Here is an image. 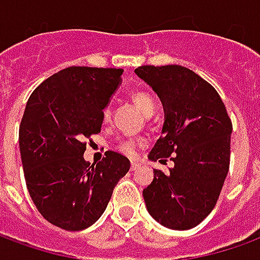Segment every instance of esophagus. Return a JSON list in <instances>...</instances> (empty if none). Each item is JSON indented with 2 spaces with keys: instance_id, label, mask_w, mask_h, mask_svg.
Here are the masks:
<instances>
[{
  "instance_id": "obj_1",
  "label": "esophagus",
  "mask_w": 260,
  "mask_h": 260,
  "mask_svg": "<svg viewBox=\"0 0 260 260\" xmlns=\"http://www.w3.org/2000/svg\"><path fill=\"white\" fill-rule=\"evenodd\" d=\"M139 166H141L139 163H136V161H132V163H131V170H132V171H135V170L139 169Z\"/></svg>"
}]
</instances>
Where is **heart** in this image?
Segmentation results:
<instances>
[{
  "label": "heart",
  "instance_id": "heart-1",
  "mask_svg": "<svg viewBox=\"0 0 260 260\" xmlns=\"http://www.w3.org/2000/svg\"><path fill=\"white\" fill-rule=\"evenodd\" d=\"M132 102L135 103L138 108L141 110L142 113L145 114L146 117H150L153 113H154V108H156V104H154V100H153V97L146 93V91H134L132 93ZM111 118V107L107 106V107L103 110V121L104 122H108ZM143 141L142 139H136V138H126V139H122V141L119 142L118 145H117V149H118L119 152L125 154V156H128V157H132V156H135L136 149L139 145H142Z\"/></svg>",
  "mask_w": 260,
  "mask_h": 260
}]
</instances>
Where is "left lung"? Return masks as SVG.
Segmentation results:
<instances>
[{
  "mask_svg": "<svg viewBox=\"0 0 260 260\" xmlns=\"http://www.w3.org/2000/svg\"><path fill=\"white\" fill-rule=\"evenodd\" d=\"M135 74L152 86L163 103L161 136L149 158L166 164L169 173L153 170L143 189L147 212L171 230H189L216 206L230 167L233 124L216 89L181 65H143Z\"/></svg>",
  "mask_w": 260,
  "mask_h": 260,
  "instance_id": "left-lung-1",
  "label": "left lung"
}]
</instances>
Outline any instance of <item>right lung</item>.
Returning a JSON list of instances; mask_svg holds the SVG:
<instances>
[{"label":"right lung","instance_id":"add662e5","mask_svg":"<svg viewBox=\"0 0 260 260\" xmlns=\"http://www.w3.org/2000/svg\"><path fill=\"white\" fill-rule=\"evenodd\" d=\"M122 72L69 67L37 86L26 103L19 126L26 186L40 214L59 229L80 231L96 223L129 171V160L113 150L97 164L83 158V141L102 131L103 110Z\"/></svg>","mask_w":260,"mask_h":260}]
</instances>
